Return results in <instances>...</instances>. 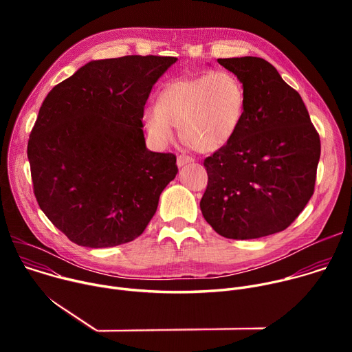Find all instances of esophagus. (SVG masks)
<instances>
[{
	"instance_id": "obj_1",
	"label": "esophagus",
	"mask_w": 352,
	"mask_h": 352,
	"mask_svg": "<svg viewBox=\"0 0 352 352\" xmlns=\"http://www.w3.org/2000/svg\"><path fill=\"white\" fill-rule=\"evenodd\" d=\"M193 162H195V159L190 157V156H188V155H179V156H178V160H177V163H178L179 167H182V166H185V164H189V163H193Z\"/></svg>"
}]
</instances>
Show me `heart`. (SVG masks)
Instances as JSON below:
<instances>
[{
  "label": "heart",
  "instance_id": "heart-1",
  "mask_svg": "<svg viewBox=\"0 0 352 352\" xmlns=\"http://www.w3.org/2000/svg\"><path fill=\"white\" fill-rule=\"evenodd\" d=\"M246 90L231 71L214 69L167 83L157 106L143 113L144 126L156 143L174 139V128L197 152L212 153L236 133L245 113Z\"/></svg>",
  "mask_w": 352,
  "mask_h": 352
}]
</instances>
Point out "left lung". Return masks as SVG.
<instances>
[{
	"mask_svg": "<svg viewBox=\"0 0 352 352\" xmlns=\"http://www.w3.org/2000/svg\"><path fill=\"white\" fill-rule=\"evenodd\" d=\"M246 90L235 136L204 166L205 220L221 236L254 239L294 223L315 192L320 138L299 93L263 58H219Z\"/></svg>",
	"mask_w": 352,
	"mask_h": 352,
	"instance_id": "8db88e82",
	"label": "left lung"
}]
</instances>
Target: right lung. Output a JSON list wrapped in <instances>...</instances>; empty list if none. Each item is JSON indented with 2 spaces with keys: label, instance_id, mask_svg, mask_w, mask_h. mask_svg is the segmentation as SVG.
<instances>
[{
  "label": "right lung",
  "instance_id": "right-lung-1",
  "mask_svg": "<svg viewBox=\"0 0 352 352\" xmlns=\"http://www.w3.org/2000/svg\"><path fill=\"white\" fill-rule=\"evenodd\" d=\"M175 57L91 61L47 94L28 142L37 204L69 241L110 248L138 238L178 173L146 148L144 104Z\"/></svg>",
  "mask_w": 352,
  "mask_h": 352
}]
</instances>
